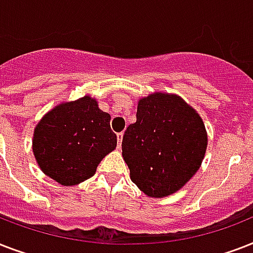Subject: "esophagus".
I'll use <instances>...</instances> for the list:
<instances>
[{"mask_svg": "<svg viewBox=\"0 0 253 253\" xmlns=\"http://www.w3.org/2000/svg\"><path fill=\"white\" fill-rule=\"evenodd\" d=\"M117 139H118V147H121L123 139V132H118V134H117Z\"/></svg>", "mask_w": 253, "mask_h": 253, "instance_id": "obj_1", "label": "esophagus"}]
</instances>
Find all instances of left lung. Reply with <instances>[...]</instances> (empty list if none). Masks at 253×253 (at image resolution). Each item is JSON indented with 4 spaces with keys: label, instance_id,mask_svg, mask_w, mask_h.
<instances>
[{
    "label": "left lung",
    "instance_id": "left-lung-1",
    "mask_svg": "<svg viewBox=\"0 0 253 253\" xmlns=\"http://www.w3.org/2000/svg\"><path fill=\"white\" fill-rule=\"evenodd\" d=\"M206 147L200 114L178 95L156 91L139 99L136 122L123 135L122 156L131 181L148 197L163 198L196 174Z\"/></svg>",
    "mask_w": 253,
    "mask_h": 253
}]
</instances>
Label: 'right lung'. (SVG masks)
Instances as JSON below:
<instances>
[{
  "label": "right lung",
  "mask_w": 253,
  "mask_h": 253,
  "mask_svg": "<svg viewBox=\"0 0 253 253\" xmlns=\"http://www.w3.org/2000/svg\"><path fill=\"white\" fill-rule=\"evenodd\" d=\"M115 147L110 114L89 95L55 106L34 130L33 152L38 166L64 186L90 178Z\"/></svg>",
  "instance_id": "1"
}]
</instances>
